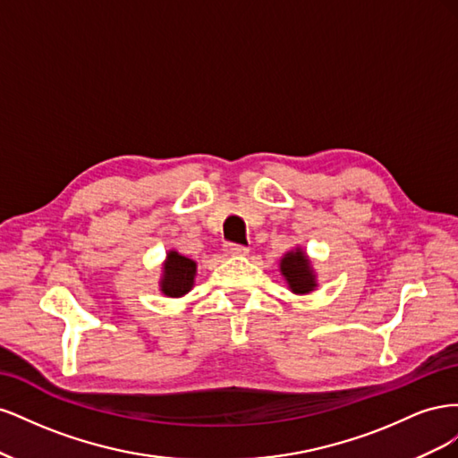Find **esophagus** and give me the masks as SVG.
Returning <instances> with one entry per match:
<instances>
[{
	"mask_svg": "<svg viewBox=\"0 0 458 458\" xmlns=\"http://www.w3.org/2000/svg\"><path fill=\"white\" fill-rule=\"evenodd\" d=\"M224 250L227 256H246L248 254V248L242 244H234V242H227L224 246Z\"/></svg>",
	"mask_w": 458,
	"mask_h": 458,
	"instance_id": "34e87169",
	"label": "esophagus"
}]
</instances>
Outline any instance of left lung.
I'll use <instances>...</instances> for the list:
<instances>
[{
  "label": "left lung",
  "instance_id": "8db88e82",
  "mask_svg": "<svg viewBox=\"0 0 458 458\" xmlns=\"http://www.w3.org/2000/svg\"><path fill=\"white\" fill-rule=\"evenodd\" d=\"M281 271L286 276V281H288L290 288H293V293L306 294V293H311V290L315 288V275L310 267L308 258L303 256L300 248L296 252H288L283 258Z\"/></svg>",
  "mask_w": 458,
  "mask_h": 458
}]
</instances>
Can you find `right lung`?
<instances>
[{"label": "right lung", "mask_w": 458, "mask_h": 458, "mask_svg": "<svg viewBox=\"0 0 458 458\" xmlns=\"http://www.w3.org/2000/svg\"><path fill=\"white\" fill-rule=\"evenodd\" d=\"M195 273H197L195 261L177 252H170L164 266L162 293L170 298H179L187 294L192 286V281H195Z\"/></svg>", "instance_id": "obj_1"}]
</instances>
